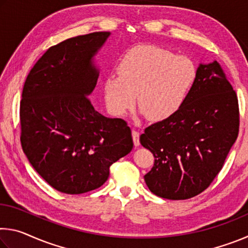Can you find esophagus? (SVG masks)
I'll return each mask as SVG.
<instances>
[{"label": "esophagus", "mask_w": 248, "mask_h": 248, "mask_svg": "<svg viewBox=\"0 0 248 248\" xmlns=\"http://www.w3.org/2000/svg\"><path fill=\"white\" fill-rule=\"evenodd\" d=\"M139 137H140V133L138 132V131H136V130H133V131H132V139H133V143H134V145H136V146H139L140 145Z\"/></svg>", "instance_id": "esophagus-1"}]
</instances>
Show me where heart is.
I'll list each match as a JSON object with an SVG mask.
<instances>
[{
	"label": "heart",
	"mask_w": 248,
	"mask_h": 248,
	"mask_svg": "<svg viewBox=\"0 0 248 248\" xmlns=\"http://www.w3.org/2000/svg\"><path fill=\"white\" fill-rule=\"evenodd\" d=\"M196 77L189 58L155 46H137L121 59L118 73L105 78V100L109 111L120 116L132 108L137 97L142 114L164 119L182 106Z\"/></svg>",
	"instance_id": "b5f03b06"
}]
</instances>
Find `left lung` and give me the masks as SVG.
<instances>
[{"label": "left lung", "mask_w": 248, "mask_h": 248, "mask_svg": "<svg viewBox=\"0 0 248 248\" xmlns=\"http://www.w3.org/2000/svg\"><path fill=\"white\" fill-rule=\"evenodd\" d=\"M240 125L237 96L217 61L200 63L177 111L145 128L140 142L154 155L144 180L161 198L184 200L207 189L223 167Z\"/></svg>", "instance_id": "1"}]
</instances>
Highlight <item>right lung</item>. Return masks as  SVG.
<instances>
[{
  "mask_svg": "<svg viewBox=\"0 0 248 248\" xmlns=\"http://www.w3.org/2000/svg\"><path fill=\"white\" fill-rule=\"evenodd\" d=\"M109 36L96 31L49 48L24 84L23 151L37 173L63 194L97 189L110 165L133 148L127 123L99 114L89 97L99 75L94 57Z\"/></svg>",
  "mask_w": 248,
  "mask_h": 248,
  "instance_id": "obj_1",
  "label": "right lung"
}]
</instances>
